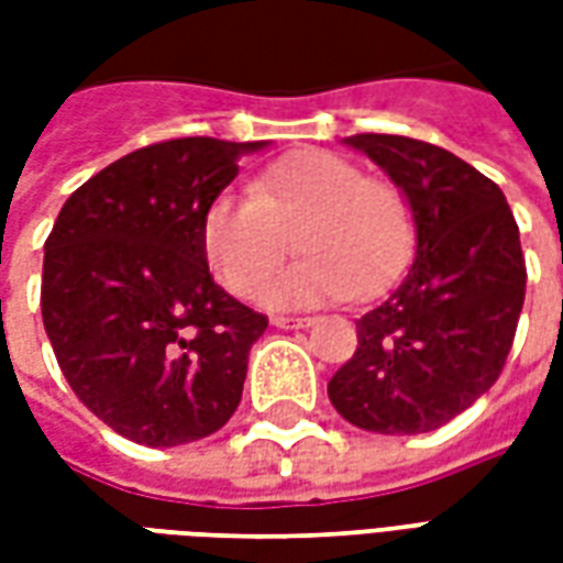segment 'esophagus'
Listing matches in <instances>:
<instances>
[{
	"label": "esophagus",
	"mask_w": 563,
	"mask_h": 563,
	"mask_svg": "<svg viewBox=\"0 0 563 563\" xmlns=\"http://www.w3.org/2000/svg\"><path fill=\"white\" fill-rule=\"evenodd\" d=\"M271 322H274L277 329H307L313 319L310 317H274Z\"/></svg>",
	"instance_id": "esophagus-1"
}]
</instances>
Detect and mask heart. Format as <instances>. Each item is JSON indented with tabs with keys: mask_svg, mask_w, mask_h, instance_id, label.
<instances>
[{
	"mask_svg": "<svg viewBox=\"0 0 563 563\" xmlns=\"http://www.w3.org/2000/svg\"><path fill=\"white\" fill-rule=\"evenodd\" d=\"M292 233L306 262L265 284L262 305L377 298L410 265L416 222L391 180L367 177L341 153L307 147L271 162L250 192H217L198 229L213 277L241 298L285 257Z\"/></svg>",
	"mask_w": 563,
	"mask_h": 563,
	"instance_id": "1",
	"label": "heart"
}]
</instances>
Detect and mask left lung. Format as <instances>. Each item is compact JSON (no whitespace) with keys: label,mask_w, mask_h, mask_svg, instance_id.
<instances>
[{"label":"left lung","mask_w":563,"mask_h":563,"mask_svg":"<svg viewBox=\"0 0 563 563\" xmlns=\"http://www.w3.org/2000/svg\"><path fill=\"white\" fill-rule=\"evenodd\" d=\"M401 189L416 258L395 292L355 322L358 346L331 377L334 410L374 434H424L495 386L525 305L519 225L495 180L424 141L353 135Z\"/></svg>","instance_id":"left-lung-1"}]
</instances>
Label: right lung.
I'll return each mask as SVG.
<instances>
[{
	"label": "right lung",
	"instance_id": "add662e5",
	"mask_svg": "<svg viewBox=\"0 0 563 563\" xmlns=\"http://www.w3.org/2000/svg\"><path fill=\"white\" fill-rule=\"evenodd\" d=\"M265 141L150 144L78 186L44 241L42 319L87 410L141 446L220 431L268 319L213 283L201 210Z\"/></svg>",
	"mask_w": 563,
	"mask_h": 563
}]
</instances>
